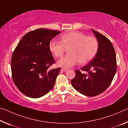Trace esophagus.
<instances>
[{
    "mask_svg": "<svg viewBox=\"0 0 128 128\" xmlns=\"http://www.w3.org/2000/svg\"><path fill=\"white\" fill-rule=\"evenodd\" d=\"M61 70H62V71H63V72H66L68 70V69L67 68H62V69H61Z\"/></svg>",
    "mask_w": 128,
    "mask_h": 128,
    "instance_id": "34e87169",
    "label": "esophagus"
}]
</instances>
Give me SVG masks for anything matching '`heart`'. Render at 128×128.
<instances>
[{"label": "heart", "instance_id": "1", "mask_svg": "<svg viewBox=\"0 0 128 128\" xmlns=\"http://www.w3.org/2000/svg\"><path fill=\"white\" fill-rule=\"evenodd\" d=\"M62 42L52 40L50 43V52L56 58L63 56L66 50H69V54L57 62L58 66L70 68L80 62L82 64L88 63L97 53L98 43L92 36H86L78 32L73 31L62 36Z\"/></svg>", "mask_w": 128, "mask_h": 128}]
</instances>
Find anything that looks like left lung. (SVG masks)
Wrapping results in <instances>:
<instances>
[{
    "label": "left lung",
    "mask_w": 128,
    "mask_h": 128,
    "mask_svg": "<svg viewBox=\"0 0 128 128\" xmlns=\"http://www.w3.org/2000/svg\"><path fill=\"white\" fill-rule=\"evenodd\" d=\"M98 43V50L92 62L83 66L82 73L76 70L71 84L79 93L89 97L100 94L110 86L117 70L114 47L108 38L92 29Z\"/></svg>",
    "instance_id": "8db88e82"
}]
</instances>
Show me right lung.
I'll list each match as a JSON object with an SVG mask.
<instances>
[{
	"label": "right lung",
	"mask_w": 128,
	"mask_h": 128,
	"mask_svg": "<svg viewBox=\"0 0 128 128\" xmlns=\"http://www.w3.org/2000/svg\"><path fill=\"white\" fill-rule=\"evenodd\" d=\"M60 31L38 28L28 32L19 42L11 58L14 82L20 92L39 98L54 88L60 68L50 70L54 62L50 40Z\"/></svg>",
	"instance_id": "right-lung-1"
}]
</instances>
